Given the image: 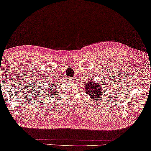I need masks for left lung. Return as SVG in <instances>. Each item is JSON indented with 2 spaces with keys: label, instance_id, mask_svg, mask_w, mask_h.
<instances>
[{
  "label": "left lung",
  "instance_id": "1",
  "mask_svg": "<svg viewBox=\"0 0 151 151\" xmlns=\"http://www.w3.org/2000/svg\"><path fill=\"white\" fill-rule=\"evenodd\" d=\"M102 91L100 83H95L91 80L85 83V92L91 99L94 100L99 99L101 94H102Z\"/></svg>",
  "mask_w": 151,
  "mask_h": 151
}]
</instances>
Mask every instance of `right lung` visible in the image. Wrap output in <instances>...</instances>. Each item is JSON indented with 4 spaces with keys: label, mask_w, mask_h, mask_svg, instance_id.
Segmentation results:
<instances>
[{
    "label": "right lung",
    "mask_w": 151,
    "mask_h": 151,
    "mask_svg": "<svg viewBox=\"0 0 151 151\" xmlns=\"http://www.w3.org/2000/svg\"><path fill=\"white\" fill-rule=\"evenodd\" d=\"M56 87V85L55 83H50V84H49V85L45 88V90H46V92L47 93L49 94V95H55V94H56V90L55 89V88Z\"/></svg>",
    "instance_id": "obj_1"
}]
</instances>
